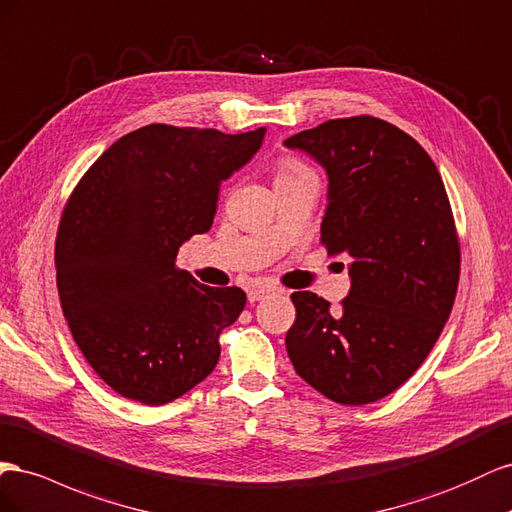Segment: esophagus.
<instances>
[{"label":"esophagus","instance_id":"obj_1","mask_svg":"<svg viewBox=\"0 0 512 512\" xmlns=\"http://www.w3.org/2000/svg\"><path fill=\"white\" fill-rule=\"evenodd\" d=\"M270 294H281V289L274 285H253V287H248V302H257Z\"/></svg>","mask_w":512,"mask_h":512}]
</instances>
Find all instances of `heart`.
<instances>
[{"instance_id":"b5f03b06","label":"heart","mask_w":512,"mask_h":512,"mask_svg":"<svg viewBox=\"0 0 512 512\" xmlns=\"http://www.w3.org/2000/svg\"><path fill=\"white\" fill-rule=\"evenodd\" d=\"M274 175H276V182L281 180H296V178H306V175H315V171L311 167H306L304 163H300L298 158H281L279 163H276V169H274Z\"/></svg>"}]
</instances>
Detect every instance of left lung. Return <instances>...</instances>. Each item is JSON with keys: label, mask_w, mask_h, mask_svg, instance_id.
Here are the masks:
<instances>
[{"label": "left lung", "mask_w": 512, "mask_h": 512, "mask_svg": "<svg viewBox=\"0 0 512 512\" xmlns=\"http://www.w3.org/2000/svg\"><path fill=\"white\" fill-rule=\"evenodd\" d=\"M328 171L321 244L349 257L352 289L332 313L296 291L285 345L296 373L341 405H367L410 379L455 304L461 246L431 156L394 124L354 115L289 137Z\"/></svg>", "instance_id": "obj_1"}]
</instances>
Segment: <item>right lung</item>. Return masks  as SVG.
<instances>
[{
  "label": "right lung",
  "instance_id": "obj_1",
  "mask_svg": "<svg viewBox=\"0 0 512 512\" xmlns=\"http://www.w3.org/2000/svg\"><path fill=\"white\" fill-rule=\"evenodd\" d=\"M264 135L143 126L70 193L55 238L62 311L85 360L122 397L165 405L214 371L246 294L201 285L175 259L212 227L221 184Z\"/></svg>",
  "mask_w": 512,
  "mask_h": 512
}]
</instances>
